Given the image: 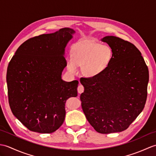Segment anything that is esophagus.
Masks as SVG:
<instances>
[{"label":"esophagus","mask_w":156,"mask_h":156,"mask_svg":"<svg viewBox=\"0 0 156 156\" xmlns=\"http://www.w3.org/2000/svg\"><path fill=\"white\" fill-rule=\"evenodd\" d=\"M84 87L82 85H81V84H80L78 86V92L79 94H81V93H82V92H84Z\"/></svg>","instance_id":"esophagus-1"}]
</instances>
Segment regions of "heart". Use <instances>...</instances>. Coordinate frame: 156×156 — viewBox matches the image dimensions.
<instances>
[{
  "label": "heart",
  "mask_w": 156,
  "mask_h": 156,
  "mask_svg": "<svg viewBox=\"0 0 156 156\" xmlns=\"http://www.w3.org/2000/svg\"><path fill=\"white\" fill-rule=\"evenodd\" d=\"M112 56L113 52L110 46L90 41H80L72 48V57L67 59V69L71 74H76L78 66H82L84 76L96 77L108 68Z\"/></svg>",
  "instance_id": "b5f03b06"
}]
</instances>
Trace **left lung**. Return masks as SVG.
Returning a JSON list of instances; mask_svg holds the SVG:
<instances>
[{
	"mask_svg": "<svg viewBox=\"0 0 156 156\" xmlns=\"http://www.w3.org/2000/svg\"><path fill=\"white\" fill-rule=\"evenodd\" d=\"M113 52L108 68L96 77L80 80V95L86 118L98 133L107 134L127 129L145 107L149 71L140 50L127 41L106 36Z\"/></svg>",
	"mask_w": 156,
	"mask_h": 156,
	"instance_id": "1",
	"label": "left lung"
}]
</instances>
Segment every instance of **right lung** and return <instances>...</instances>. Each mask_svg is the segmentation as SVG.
<instances>
[{"instance_id":"obj_1","label":"right lung","mask_w":156,"mask_h":156,"mask_svg":"<svg viewBox=\"0 0 156 156\" xmlns=\"http://www.w3.org/2000/svg\"><path fill=\"white\" fill-rule=\"evenodd\" d=\"M65 27L28 39L10 61L6 83L15 117L29 130L51 133L60 127L68 98L77 97L78 80L62 79L65 48L75 34Z\"/></svg>"}]
</instances>
